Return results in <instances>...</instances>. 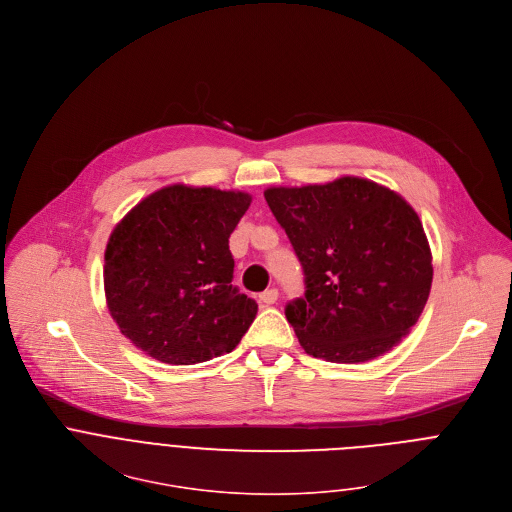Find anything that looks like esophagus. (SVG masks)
<instances>
[{"mask_svg":"<svg viewBox=\"0 0 512 512\" xmlns=\"http://www.w3.org/2000/svg\"><path fill=\"white\" fill-rule=\"evenodd\" d=\"M277 297H279V291L273 287V289H267V291H263L261 295H259V299L265 303V305H273L275 301H277Z\"/></svg>","mask_w":512,"mask_h":512,"instance_id":"34e87169","label":"esophagus"}]
</instances>
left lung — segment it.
<instances>
[{"mask_svg": "<svg viewBox=\"0 0 512 512\" xmlns=\"http://www.w3.org/2000/svg\"><path fill=\"white\" fill-rule=\"evenodd\" d=\"M265 201L303 269L285 317L301 348L335 364L392 350L416 325L432 285L420 217L394 191L358 177L273 187Z\"/></svg>", "mask_w": 512, "mask_h": 512, "instance_id": "left-lung-1", "label": "left lung"}]
</instances>
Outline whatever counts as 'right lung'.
Returning a JSON list of instances; mask_svg holds the SVG:
<instances>
[{
  "label": "right lung",
  "mask_w": 512,
  "mask_h": 512,
  "mask_svg": "<svg viewBox=\"0 0 512 512\" xmlns=\"http://www.w3.org/2000/svg\"><path fill=\"white\" fill-rule=\"evenodd\" d=\"M251 195L164 187L112 231L104 253L108 311L146 356L191 366L237 348L257 315L233 281L229 237Z\"/></svg>",
  "instance_id": "right-lung-1"
}]
</instances>
